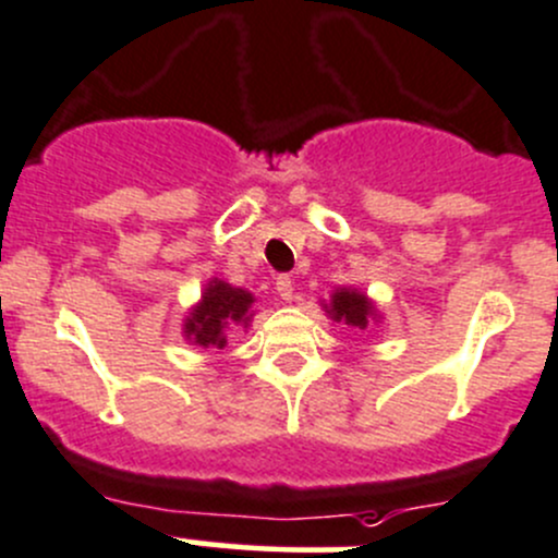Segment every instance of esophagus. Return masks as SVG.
I'll use <instances>...</instances> for the list:
<instances>
[{
  "label": "esophagus",
  "mask_w": 558,
  "mask_h": 558,
  "mask_svg": "<svg viewBox=\"0 0 558 558\" xmlns=\"http://www.w3.org/2000/svg\"><path fill=\"white\" fill-rule=\"evenodd\" d=\"M277 290H279L281 301L290 303L292 298H295V292H292V290H295V287H292V279H290V277H279V279H277Z\"/></svg>",
  "instance_id": "esophagus-1"
}]
</instances>
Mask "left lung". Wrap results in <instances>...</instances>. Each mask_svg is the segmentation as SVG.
I'll return each mask as SVG.
<instances>
[{
	"mask_svg": "<svg viewBox=\"0 0 558 558\" xmlns=\"http://www.w3.org/2000/svg\"><path fill=\"white\" fill-rule=\"evenodd\" d=\"M325 312L333 323H344L350 328L366 330L372 325V319H377V308L368 301L363 292L352 290V287H339V290L330 295V303H325Z\"/></svg>",
	"mask_w": 558,
	"mask_h": 558,
	"instance_id": "8db88e82",
	"label": "left lung"
}]
</instances>
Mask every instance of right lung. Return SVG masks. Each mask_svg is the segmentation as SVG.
Wrapping results in <instances>:
<instances>
[{
  "instance_id": "add662e5",
  "label": "right lung",
  "mask_w": 558,
  "mask_h": 558,
  "mask_svg": "<svg viewBox=\"0 0 558 558\" xmlns=\"http://www.w3.org/2000/svg\"><path fill=\"white\" fill-rule=\"evenodd\" d=\"M252 303H255L252 292L222 279H211L201 303L192 306L190 317L184 319V336L192 344L225 350L230 330L246 328L252 323Z\"/></svg>"
}]
</instances>
